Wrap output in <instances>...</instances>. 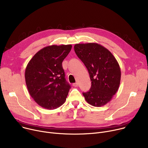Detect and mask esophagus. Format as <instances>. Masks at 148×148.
<instances>
[{"label":"esophagus","instance_id":"obj_1","mask_svg":"<svg viewBox=\"0 0 148 148\" xmlns=\"http://www.w3.org/2000/svg\"><path fill=\"white\" fill-rule=\"evenodd\" d=\"M73 86H75V87L77 86H78V83H77V82H76V83L73 84Z\"/></svg>","mask_w":148,"mask_h":148}]
</instances>
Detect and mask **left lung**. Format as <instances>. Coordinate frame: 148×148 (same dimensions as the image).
Here are the masks:
<instances>
[{
    "mask_svg": "<svg viewBox=\"0 0 148 148\" xmlns=\"http://www.w3.org/2000/svg\"><path fill=\"white\" fill-rule=\"evenodd\" d=\"M75 51L88 71L91 87L83 95L94 107L103 106L111 101L119 88L120 66L112 53L97 43L76 44Z\"/></svg>",
    "mask_w": 148,
    "mask_h": 148,
    "instance_id": "8db88e82",
    "label": "left lung"
}]
</instances>
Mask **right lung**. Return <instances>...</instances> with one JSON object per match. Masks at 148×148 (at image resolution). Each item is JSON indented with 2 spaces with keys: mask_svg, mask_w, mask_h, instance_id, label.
Here are the masks:
<instances>
[{
  "mask_svg": "<svg viewBox=\"0 0 148 148\" xmlns=\"http://www.w3.org/2000/svg\"><path fill=\"white\" fill-rule=\"evenodd\" d=\"M72 47L71 44L45 47L27 66L25 78L28 92L44 108H58L66 101L71 87L66 81L62 62Z\"/></svg>",
  "mask_w": 148,
  "mask_h": 148,
  "instance_id": "add662e5",
  "label": "right lung"
}]
</instances>
